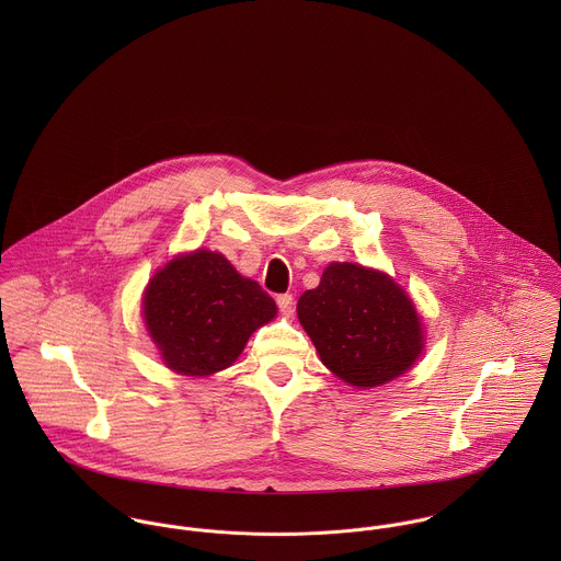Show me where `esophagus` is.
Wrapping results in <instances>:
<instances>
[{"instance_id":"1","label":"esophagus","mask_w":561,"mask_h":561,"mask_svg":"<svg viewBox=\"0 0 561 561\" xmlns=\"http://www.w3.org/2000/svg\"><path fill=\"white\" fill-rule=\"evenodd\" d=\"M276 302H278V309H280L285 316H291V311H294V296H291V294H280V296L276 298Z\"/></svg>"}]
</instances>
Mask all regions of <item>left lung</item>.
Masks as SVG:
<instances>
[{"mask_svg":"<svg viewBox=\"0 0 561 561\" xmlns=\"http://www.w3.org/2000/svg\"><path fill=\"white\" fill-rule=\"evenodd\" d=\"M298 320L321 363L356 389L400 378L423 352L408 294L389 274L356 263H330L320 285L300 296Z\"/></svg>","mask_w":561,"mask_h":561,"instance_id":"left-lung-1","label":"left lung"}]
</instances>
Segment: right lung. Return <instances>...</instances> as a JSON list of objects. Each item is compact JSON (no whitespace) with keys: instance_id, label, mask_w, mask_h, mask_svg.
I'll list each match as a JSON object with an SVG mask.
<instances>
[{"instance_id":"right-lung-1","label":"right lung","mask_w":561,"mask_h":561,"mask_svg":"<svg viewBox=\"0 0 561 561\" xmlns=\"http://www.w3.org/2000/svg\"><path fill=\"white\" fill-rule=\"evenodd\" d=\"M142 316L168 369L205 378L231 367L276 302L211 250L174 256L149 280Z\"/></svg>"}]
</instances>
